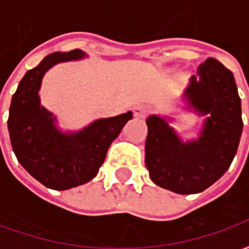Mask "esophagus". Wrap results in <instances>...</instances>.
<instances>
[{"mask_svg": "<svg viewBox=\"0 0 249 249\" xmlns=\"http://www.w3.org/2000/svg\"><path fill=\"white\" fill-rule=\"evenodd\" d=\"M149 110L151 109L148 108L146 105H136L135 108H133V114H135L136 117H139V119H144V117L148 116Z\"/></svg>", "mask_w": 249, "mask_h": 249, "instance_id": "1", "label": "esophagus"}]
</instances>
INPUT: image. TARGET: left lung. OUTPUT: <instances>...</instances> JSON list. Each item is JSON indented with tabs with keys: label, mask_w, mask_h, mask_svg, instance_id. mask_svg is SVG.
<instances>
[{
	"label": "left lung",
	"mask_w": 249,
	"mask_h": 249,
	"mask_svg": "<svg viewBox=\"0 0 249 249\" xmlns=\"http://www.w3.org/2000/svg\"><path fill=\"white\" fill-rule=\"evenodd\" d=\"M187 96L204 114L203 133L184 144L157 116L146 120L145 165L152 181L181 195L203 192L219 180L235 157L243 130L241 101L230 69L207 58L191 77Z\"/></svg>",
	"instance_id": "8db88e82"
}]
</instances>
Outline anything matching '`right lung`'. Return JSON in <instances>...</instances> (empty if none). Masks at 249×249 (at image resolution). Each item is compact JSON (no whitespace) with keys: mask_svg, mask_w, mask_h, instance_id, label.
Returning <instances> with one entry per match:
<instances>
[{"mask_svg":"<svg viewBox=\"0 0 249 249\" xmlns=\"http://www.w3.org/2000/svg\"><path fill=\"white\" fill-rule=\"evenodd\" d=\"M85 56L80 49L52 53L26 71L12 97L8 128L19 164L41 184L64 191L90 181L103 165L112 141L132 119V112L94 121L73 135H62L51 112L40 105L42 76L57 62Z\"/></svg>","mask_w":249,"mask_h":249,"instance_id":"obj_1","label":"right lung"}]
</instances>
